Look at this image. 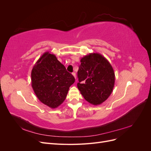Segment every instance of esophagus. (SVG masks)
<instances>
[{
	"label": "esophagus",
	"instance_id": "esophagus-1",
	"mask_svg": "<svg viewBox=\"0 0 151 151\" xmlns=\"http://www.w3.org/2000/svg\"><path fill=\"white\" fill-rule=\"evenodd\" d=\"M72 75L74 76V77H75V79H76V73H75V72H73V73H72Z\"/></svg>",
	"mask_w": 151,
	"mask_h": 151
}]
</instances>
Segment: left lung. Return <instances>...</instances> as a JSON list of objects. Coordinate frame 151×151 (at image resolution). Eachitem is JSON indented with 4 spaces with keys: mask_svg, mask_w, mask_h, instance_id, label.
<instances>
[{
    "mask_svg": "<svg viewBox=\"0 0 151 151\" xmlns=\"http://www.w3.org/2000/svg\"><path fill=\"white\" fill-rule=\"evenodd\" d=\"M77 72V88L87 101L98 105L111 94L115 85L113 68L107 59L98 53H89L81 59Z\"/></svg>",
    "mask_w": 151,
    "mask_h": 151,
    "instance_id": "8db88e82",
    "label": "left lung"
}]
</instances>
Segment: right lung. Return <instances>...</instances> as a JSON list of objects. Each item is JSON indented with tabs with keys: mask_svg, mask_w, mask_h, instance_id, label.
Listing matches in <instances>:
<instances>
[{
	"mask_svg": "<svg viewBox=\"0 0 151 151\" xmlns=\"http://www.w3.org/2000/svg\"><path fill=\"white\" fill-rule=\"evenodd\" d=\"M31 86L40 101L51 108L64 101L75 78L56 56L44 53L31 70Z\"/></svg>",
	"mask_w": 151,
	"mask_h": 151,
	"instance_id": "obj_1",
	"label": "right lung"
}]
</instances>
